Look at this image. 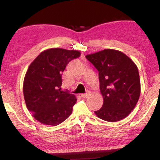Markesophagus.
Instances as JSON below:
<instances>
[{"label": "esophagus", "instance_id": "esophagus-1", "mask_svg": "<svg viewBox=\"0 0 160 160\" xmlns=\"http://www.w3.org/2000/svg\"><path fill=\"white\" fill-rule=\"evenodd\" d=\"M80 96L82 97V98H87L88 97V94H81Z\"/></svg>", "mask_w": 160, "mask_h": 160}]
</instances>
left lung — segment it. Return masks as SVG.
Here are the masks:
<instances>
[{"label":"left lung","instance_id":"left-lung-1","mask_svg":"<svg viewBox=\"0 0 160 160\" xmlns=\"http://www.w3.org/2000/svg\"><path fill=\"white\" fill-rule=\"evenodd\" d=\"M85 57L99 71L104 102L101 109L94 112L96 116L109 122L122 120L133 110L140 97L137 66L125 53L111 48Z\"/></svg>","mask_w":160,"mask_h":160}]
</instances>
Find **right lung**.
Wrapping results in <instances>:
<instances>
[{
    "mask_svg": "<svg viewBox=\"0 0 160 160\" xmlns=\"http://www.w3.org/2000/svg\"><path fill=\"white\" fill-rule=\"evenodd\" d=\"M76 50L51 48L40 53L27 70L23 94L28 109L44 125L57 126L69 117L77 102L74 94L61 90L62 72Z\"/></svg>",
    "mask_w": 160,
    "mask_h": 160,
    "instance_id": "add662e5",
    "label": "right lung"
}]
</instances>
